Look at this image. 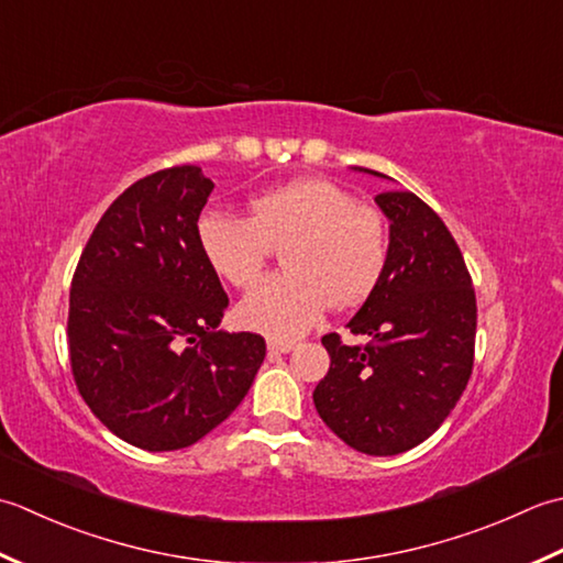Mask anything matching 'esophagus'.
Segmentation results:
<instances>
[{"label": "esophagus", "instance_id": "1", "mask_svg": "<svg viewBox=\"0 0 563 563\" xmlns=\"http://www.w3.org/2000/svg\"><path fill=\"white\" fill-rule=\"evenodd\" d=\"M296 347V342L291 340H267V350L274 354H289Z\"/></svg>", "mask_w": 563, "mask_h": 563}]
</instances>
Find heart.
I'll use <instances>...</instances> for the list:
<instances>
[{"label":"heart","mask_w":563,"mask_h":563,"mask_svg":"<svg viewBox=\"0 0 563 563\" xmlns=\"http://www.w3.org/2000/svg\"><path fill=\"white\" fill-rule=\"evenodd\" d=\"M197 240L218 277L250 286L269 243H282L286 272L262 279L238 306L240 325L272 340L311 330L328 306L369 298L388 265L386 218L335 181L303 177L257 194L250 218L203 211Z\"/></svg>","instance_id":"obj_1"}]
</instances>
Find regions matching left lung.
Segmentation results:
<instances>
[{"mask_svg": "<svg viewBox=\"0 0 563 563\" xmlns=\"http://www.w3.org/2000/svg\"><path fill=\"white\" fill-rule=\"evenodd\" d=\"M374 201L388 218V265L347 323L369 345H345L335 332L323 338L330 369L313 404L352 450L394 456L426 442L464 394L476 296L462 250L426 201L412 191H384Z\"/></svg>", "mask_w": 563, "mask_h": 563, "instance_id": "obj_1", "label": "left lung"}]
</instances>
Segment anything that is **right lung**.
Masks as SVG:
<instances>
[{
    "label": "right lung",
    "mask_w": 563,
    "mask_h": 563,
    "mask_svg": "<svg viewBox=\"0 0 563 563\" xmlns=\"http://www.w3.org/2000/svg\"><path fill=\"white\" fill-rule=\"evenodd\" d=\"M211 191L197 165L137 179L101 216L73 277L75 384L117 438L147 452L221 426L267 354L255 332L218 330L228 296L197 240Z\"/></svg>",
    "instance_id": "right-lung-1"
}]
</instances>
